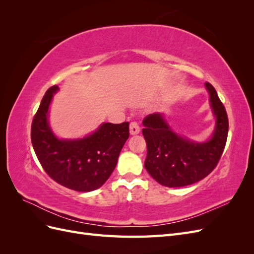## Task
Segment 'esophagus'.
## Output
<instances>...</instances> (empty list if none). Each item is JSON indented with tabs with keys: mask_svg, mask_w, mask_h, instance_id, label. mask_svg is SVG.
<instances>
[{
	"mask_svg": "<svg viewBox=\"0 0 254 254\" xmlns=\"http://www.w3.org/2000/svg\"><path fill=\"white\" fill-rule=\"evenodd\" d=\"M129 133L130 135H135V134H139L140 133V127L139 125L136 124V123H131L129 126Z\"/></svg>",
	"mask_w": 254,
	"mask_h": 254,
	"instance_id": "esophagus-1",
	"label": "esophagus"
}]
</instances>
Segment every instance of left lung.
<instances>
[{"mask_svg": "<svg viewBox=\"0 0 254 254\" xmlns=\"http://www.w3.org/2000/svg\"><path fill=\"white\" fill-rule=\"evenodd\" d=\"M215 126L209 139L197 142L177 133L164 112L149 114L142 130L147 145L145 168L161 186L180 188L202 180L209 175L224 151L228 136V117L224 105L211 83H204Z\"/></svg>", "mask_w": 254, "mask_h": 254, "instance_id": "8db88e82", "label": "left lung"}]
</instances>
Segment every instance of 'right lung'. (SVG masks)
<instances>
[{
    "mask_svg": "<svg viewBox=\"0 0 254 254\" xmlns=\"http://www.w3.org/2000/svg\"><path fill=\"white\" fill-rule=\"evenodd\" d=\"M58 86L43 96L32 124V144L44 171L53 180L77 191H91L108 180L129 137V123H103L78 139H61L50 124V107Z\"/></svg>",
    "mask_w": 254,
    "mask_h": 254,
    "instance_id": "1",
    "label": "right lung"
}]
</instances>
